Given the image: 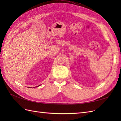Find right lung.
<instances>
[{
    "label": "right lung",
    "mask_w": 121,
    "mask_h": 121,
    "mask_svg": "<svg viewBox=\"0 0 121 121\" xmlns=\"http://www.w3.org/2000/svg\"><path fill=\"white\" fill-rule=\"evenodd\" d=\"M40 85H39V86H36V87H39V86H40ZM29 88H30V87H29Z\"/></svg>",
    "instance_id": "1"
}]
</instances>
